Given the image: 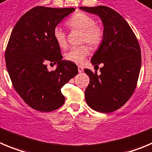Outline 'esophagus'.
Masks as SVG:
<instances>
[{
    "label": "esophagus",
    "mask_w": 152,
    "mask_h": 152,
    "mask_svg": "<svg viewBox=\"0 0 152 152\" xmlns=\"http://www.w3.org/2000/svg\"><path fill=\"white\" fill-rule=\"evenodd\" d=\"M78 71H79V73H82V72H83V66H78Z\"/></svg>",
    "instance_id": "esophagus-1"
}]
</instances>
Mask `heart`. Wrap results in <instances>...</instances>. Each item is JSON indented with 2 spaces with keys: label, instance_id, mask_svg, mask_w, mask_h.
I'll list each match as a JSON object with an SVG mask.
<instances>
[{
  "label": "heart",
  "instance_id": "obj_1",
  "mask_svg": "<svg viewBox=\"0 0 152 152\" xmlns=\"http://www.w3.org/2000/svg\"><path fill=\"white\" fill-rule=\"evenodd\" d=\"M67 25L73 30L82 31L81 42H87L93 48L97 47L103 38V31L100 25L95 23V19L91 15L85 12H77L67 21ZM53 37L61 48L67 46L66 34L60 27L53 30ZM88 48L86 46H74L65 54V58L73 63L81 64L88 55Z\"/></svg>",
  "mask_w": 152,
  "mask_h": 152
}]
</instances>
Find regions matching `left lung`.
I'll return each mask as SVG.
<instances>
[{
  "label": "left lung",
  "mask_w": 152,
  "mask_h": 152,
  "mask_svg": "<svg viewBox=\"0 0 152 152\" xmlns=\"http://www.w3.org/2000/svg\"><path fill=\"white\" fill-rule=\"evenodd\" d=\"M95 14L103 24V38L91 58L93 65L103 64L100 74L85 69L90 83L85 91L86 101L92 110L103 113L124 106L137 87L141 68V50L134 31L118 12L99 6L80 7Z\"/></svg>",
  "instance_id": "1"
}]
</instances>
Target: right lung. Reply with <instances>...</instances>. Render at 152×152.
Listing matches in <instances>:
<instances>
[{
  "label": "right lung",
  "mask_w": 152,
  "mask_h": 152,
  "mask_svg": "<svg viewBox=\"0 0 152 152\" xmlns=\"http://www.w3.org/2000/svg\"><path fill=\"white\" fill-rule=\"evenodd\" d=\"M74 8L36 7L24 14L13 28L5 52L6 66L14 88L31 108L52 112L64 103L61 89L76 76L74 63L62 60L53 30ZM57 63L49 71L46 63Z\"/></svg>",
  "instance_id": "1"
}]
</instances>
